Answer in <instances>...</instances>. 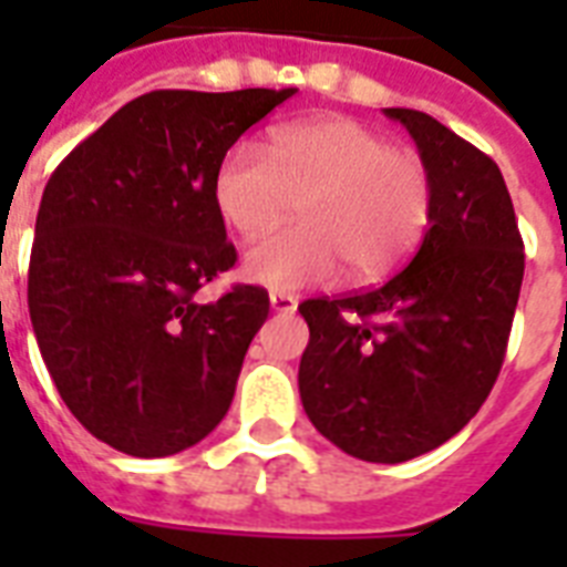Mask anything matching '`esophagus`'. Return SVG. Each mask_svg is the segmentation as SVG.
<instances>
[{
  "instance_id": "34e87169",
  "label": "esophagus",
  "mask_w": 567,
  "mask_h": 567,
  "mask_svg": "<svg viewBox=\"0 0 567 567\" xmlns=\"http://www.w3.org/2000/svg\"><path fill=\"white\" fill-rule=\"evenodd\" d=\"M270 309L279 311V315H291V311H297V297L285 291H274L270 293Z\"/></svg>"
}]
</instances>
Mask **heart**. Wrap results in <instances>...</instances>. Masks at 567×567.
Instances as JSON below:
<instances>
[{
	"mask_svg": "<svg viewBox=\"0 0 567 567\" xmlns=\"http://www.w3.org/2000/svg\"><path fill=\"white\" fill-rule=\"evenodd\" d=\"M217 212L244 238L276 229L300 203L288 231L244 252V276L274 291L332 282L347 267L368 282L394 270L432 217L430 164L414 150L391 146L347 117L279 126L270 146L235 141L212 179Z\"/></svg>",
	"mask_w": 567,
	"mask_h": 567,
	"instance_id": "obj_1",
	"label": "heart"
}]
</instances>
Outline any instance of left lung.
Listing matches in <instances>:
<instances>
[{
    "instance_id": "1",
    "label": "left lung",
    "mask_w": 567,
    "mask_h": 567,
    "mask_svg": "<svg viewBox=\"0 0 567 567\" xmlns=\"http://www.w3.org/2000/svg\"><path fill=\"white\" fill-rule=\"evenodd\" d=\"M385 114L430 164V229L388 282L302 302L300 396L336 447L396 465L453 439L492 394L518 306L524 240L488 155L423 111Z\"/></svg>"
}]
</instances>
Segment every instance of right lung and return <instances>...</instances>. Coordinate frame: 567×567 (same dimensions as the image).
Instances as JSON below:
<instances>
[{
    "label": "right lung",
    "instance_id": "add662e5",
    "mask_svg": "<svg viewBox=\"0 0 567 567\" xmlns=\"http://www.w3.org/2000/svg\"><path fill=\"white\" fill-rule=\"evenodd\" d=\"M293 93H144L49 176L31 327L66 409L120 453L173 456L229 412L270 300L256 285L196 300L238 261L212 179L220 155Z\"/></svg>",
    "mask_w": 567,
    "mask_h": 567
}]
</instances>
